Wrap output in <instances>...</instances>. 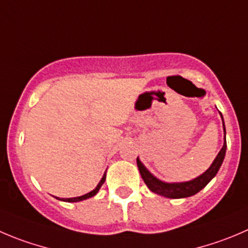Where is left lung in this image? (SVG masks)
Returning a JSON list of instances; mask_svg holds the SVG:
<instances>
[{
    "label": "left lung",
    "mask_w": 248,
    "mask_h": 248,
    "mask_svg": "<svg viewBox=\"0 0 248 248\" xmlns=\"http://www.w3.org/2000/svg\"><path fill=\"white\" fill-rule=\"evenodd\" d=\"M221 117V122H223V129H224V143L221 150L219 151V153L217 155V157L214 158L213 163L211 164L208 169H207L204 173H202L201 175L197 176V178L192 179V180L188 181H183V183H166V181L159 180L158 178H155L145 166H143L142 162L139 159H136V163H138L139 170H140L141 178L143 179L145 184L147 185V187L150 188L152 192L157 193V195H161V196L168 197V199H185V197H190L196 195L197 192L202 190L214 176L218 173L219 168H220L221 163L224 161V157H225L226 152V131H225V124H224V119L221 113H219Z\"/></svg>",
    "instance_id": "8db88e82"
}]
</instances>
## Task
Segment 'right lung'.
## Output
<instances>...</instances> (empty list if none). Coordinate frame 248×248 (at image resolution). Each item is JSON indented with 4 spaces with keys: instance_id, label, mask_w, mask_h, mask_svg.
<instances>
[{
    "instance_id": "1",
    "label": "right lung",
    "mask_w": 248,
    "mask_h": 248,
    "mask_svg": "<svg viewBox=\"0 0 248 248\" xmlns=\"http://www.w3.org/2000/svg\"><path fill=\"white\" fill-rule=\"evenodd\" d=\"M105 181H106V173L103 174L102 179H101V180H100L98 185L96 186V187L93 188V191H90V192H89V193H85V195H82V196H79V197H73V199H62V201H64V202H80V201H84V200L90 199V197L95 196L96 193L98 192V190H100L101 186L103 185V183H105ZM57 199H58V197H57Z\"/></svg>"
}]
</instances>
